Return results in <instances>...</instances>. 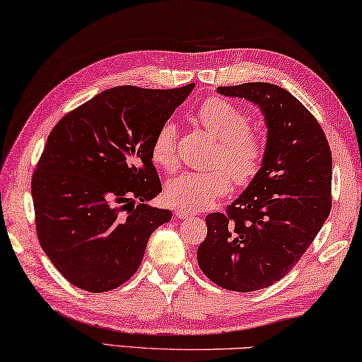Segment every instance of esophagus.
<instances>
[{"instance_id":"obj_1","label":"esophagus","mask_w":362,"mask_h":362,"mask_svg":"<svg viewBox=\"0 0 362 362\" xmlns=\"http://www.w3.org/2000/svg\"><path fill=\"white\" fill-rule=\"evenodd\" d=\"M195 215V213L192 211H186V210H176L175 211V216L177 218V220H187V218H192Z\"/></svg>"}]
</instances>
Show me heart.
I'll return each mask as SVG.
<instances>
[{
	"instance_id": "obj_1",
	"label": "heart",
	"mask_w": 362,
	"mask_h": 362,
	"mask_svg": "<svg viewBox=\"0 0 362 362\" xmlns=\"http://www.w3.org/2000/svg\"><path fill=\"white\" fill-rule=\"evenodd\" d=\"M197 118L215 136L218 149L213 162L224 165L205 171H185L168 181L165 200L176 209L199 211L209 209L230 189V177L245 186L257 177L264 158V141L247 127V117L239 107L220 98L206 99L197 110ZM152 160L165 170H175L176 123L167 120L152 141Z\"/></svg>"
}]
</instances>
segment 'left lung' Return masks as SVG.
Returning <instances> with one entry per match:
<instances>
[{
  "label": "left lung",
  "mask_w": 362,
  "mask_h": 362,
  "mask_svg": "<svg viewBox=\"0 0 362 362\" xmlns=\"http://www.w3.org/2000/svg\"><path fill=\"white\" fill-rule=\"evenodd\" d=\"M216 91L257 105L268 133L257 177L226 215L206 216L197 262L223 288L253 292L281 281L327 220L332 153L316 118L284 88L258 81Z\"/></svg>",
  "instance_id": "8db88e82"
}]
</instances>
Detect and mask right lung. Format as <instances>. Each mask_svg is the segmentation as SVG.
I'll list each match as a JSON object with an SVG mask.
<instances>
[{"instance_id":"obj_1","label":"right lung","mask_w":362,"mask_h":362,"mask_svg":"<svg viewBox=\"0 0 362 362\" xmlns=\"http://www.w3.org/2000/svg\"><path fill=\"white\" fill-rule=\"evenodd\" d=\"M194 90L117 86L65 115L47 136L32 180L41 247L75 287L99 293L141 266L151 234L171 211L147 205L162 192L152 141ZM127 211V214H123Z\"/></svg>"}]
</instances>
